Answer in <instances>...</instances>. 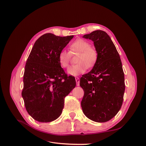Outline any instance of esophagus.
Here are the masks:
<instances>
[{"mask_svg": "<svg viewBox=\"0 0 146 146\" xmlns=\"http://www.w3.org/2000/svg\"><path fill=\"white\" fill-rule=\"evenodd\" d=\"M76 83H77V86L80 85V78H79L77 77H76Z\"/></svg>", "mask_w": 146, "mask_h": 146, "instance_id": "esophagus-1", "label": "esophagus"}]
</instances>
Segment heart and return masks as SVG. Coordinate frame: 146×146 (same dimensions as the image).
Segmentation results:
<instances>
[{
    "label": "heart",
    "mask_w": 146,
    "mask_h": 146,
    "mask_svg": "<svg viewBox=\"0 0 146 146\" xmlns=\"http://www.w3.org/2000/svg\"><path fill=\"white\" fill-rule=\"evenodd\" d=\"M79 52L77 56V64L70 66L67 72L70 76H77L85 73L88 67H91L98 59V52L94 47H91L90 43L83 39L79 38L70 45V52L65 49L61 50L58 55L60 64L63 68L68 67L70 58V54Z\"/></svg>",
    "instance_id": "heart-1"
}]
</instances>
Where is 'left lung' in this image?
I'll list each match as a JSON object with an SVG mask.
<instances>
[{"label":"left lung","mask_w":146,"mask_h":146,"mask_svg":"<svg viewBox=\"0 0 146 146\" xmlns=\"http://www.w3.org/2000/svg\"><path fill=\"white\" fill-rule=\"evenodd\" d=\"M94 42L98 59L90 72L83 75L81 106L84 114L97 122L110 121L120 110L125 91L124 74L120 56L109 35L96 30L83 36Z\"/></svg>","instance_id":"1"}]
</instances>
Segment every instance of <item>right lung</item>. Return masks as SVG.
<instances>
[{
	"label": "right lung",
	"instance_id": "add662e5",
	"mask_svg": "<svg viewBox=\"0 0 146 146\" xmlns=\"http://www.w3.org/2000/svg\"><path fill=\"white\" fill-rule=\"evenodd\" d=\"M74 36L46 33L35 42L25 66L22 96L26 110L35 120L49 122L62 113L64 98L76 87L58 59L59 52Z\"/></svg>",
	"mask_w": 146,
	"mask_h": 146
}]
</instances>
